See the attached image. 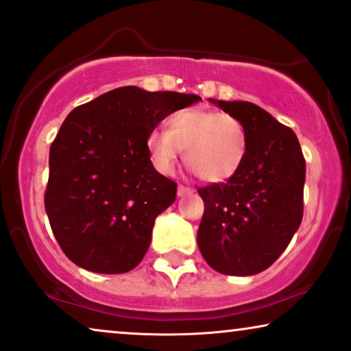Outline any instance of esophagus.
<instances>
[{
  "instance_id": "34e87169",
  "label": "esophagus",
  "mask_w": 351,
  "mask_h": 351,
  "mask_svg": "<svg viewBox=\"0 0 351 351\" xmlns=\"http://www.w3.org/2000/svg\"><path fill=\"white\" fill-rule=\"evenodd\" d=\"M192 192L193 190L189 189V186H185V185L177 186V195H179V197H185V195H190Z\"/></svg>"
}]
</instances>
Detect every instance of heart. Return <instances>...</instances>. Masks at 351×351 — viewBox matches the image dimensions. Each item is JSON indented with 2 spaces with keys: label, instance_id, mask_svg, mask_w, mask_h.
<instances>
[{
  "label": "heart",
  "instance_id": "b5f03b06",
  "mask_svg": "<svg viewBox=\"0 0 351 351\" xmlns=\"http://www.w3.org/2000/svg\"><path fill=\"white\" fill-rule=\"evenodd\" d=\"M147 148L158 171H172L180 149L185 165L199 180L221 184L242 167L248 149V135L239 117L227 112L190 108L176 111L167 119V130L148 135Z\"/></svg>",
  "mask_w": 351,
  "mask_h": 351
}]
</instances>
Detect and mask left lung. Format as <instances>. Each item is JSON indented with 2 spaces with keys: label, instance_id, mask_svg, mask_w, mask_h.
<instances>
[{
  "label": "left lung",
  "instance_id": "8db88e82",
  "mask_svg": "<svg viewBox=\"0 0 351 351\" xmlns=\"http://www.w3.org/2000/svg\"><path fill=\"white\" fill-rule=\"evenodd\" d=\"M248 135L242 167L230 180L198 189L204 213L198 248L213 269L253 276L269 267L303 217L306 165L295 132L248 101H216Z\"/></svg>",
  "mask_w": 351,
  "mask_h": 351
}]
</instances>
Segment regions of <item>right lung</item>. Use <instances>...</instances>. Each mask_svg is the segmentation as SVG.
<instances>
[{"mask_svg": "<svg viewBox=\"0 0 351 351\" xmlns=\"http://www.w3.org/2000/svg\"><path fill=\"white\" fill-rule=\"evenodd\" d=\"M199 99L121 86L71 111L49 148L45 209L72 263L99 274L138 266L154 219L177 193L176 182L153 167L148 135Z\"/></svg>", "mask_w": 351, "mask_h": 351, "instance_id": "add662e5", "label": "right lung"}]
</instances>
